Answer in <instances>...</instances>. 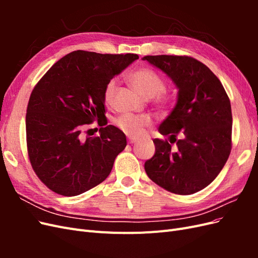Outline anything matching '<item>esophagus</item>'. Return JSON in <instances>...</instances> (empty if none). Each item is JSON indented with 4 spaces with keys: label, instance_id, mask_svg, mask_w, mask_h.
<instances>
[{
    "label": "esophagus",
    "instance_id": "34e87169",
    "mask_svg": "<svg viewBox=\"0 0 258 258\" xmlns=\"http://www.w3.org/2000/svg\"><path fill=\"white\" fill-rule=\"evenodd\" d=\"M137 142H138V139L129 138V143H130V144H134V143H137Z\"/></svg>",
    "mask_w": 258,
    "mask_h": 258
}]
</instances>
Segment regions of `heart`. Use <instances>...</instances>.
<instances>
[{
	"instance_id": "b5f03b06",
	"label": "heart",
	"mask_w": 258,
	"mask_h": 258,
	"mask_svg": "<svg viewBox=\"0 0 258 258\" xmlns=\"http://www.w3.org/2000/svg\"><path fill=\"white\" fill-rule=\"evenodd\" d=\"M129 82L132 88L141 96L143 99L155 98L156 105L161 110L166 108L171 103V98L162 90L165 89V82L161 77L155 73L153 70L148 68H140L129 75ZM117 82L115 79L108 81L104 87L103 99L106 105H110L114 98ZM116 126L118 127L123 134L129 137L138 138L141 137L146 128L150 127V119L144 117H137L132 115H122L115 120Z\"/></svg>"
}]
</instances>
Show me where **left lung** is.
Here are the masks:
<instances>
[{
	"mask_svg": "<svg viewBox=\"0 0 258 258\" xmlns=\"http://www.w3.org/2000/svg\"><path fill=\"white\" fill-rule=\"evenodd\" d=\"M142 59L165 73L177 88L176 104L158 128L169 141L153 140L155 154L145 161L146 174L173 194L197 192L214 181L229 157V98L214 73L196 59L167 54ZM178 134L182 138L176 140ZM174 142L177 147L172 149Z\"/></svg>",
	"mask_w": 258,
	"mask_h": 258,
	"instance_id": "left-lung-1",
	"label": "left lung"
}]
</instances>
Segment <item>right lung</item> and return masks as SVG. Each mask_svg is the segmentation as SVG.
<instances>
[{"label":"right lung","instance_id":"1","mask_svg":"<svg viewBox=\"0 0 258 258\" xmlns=\"http://www.w3.org/2000/svg\"><path fill=\"white\" fill-rule=\"evenodd\" d=\"M138 54L76 50L54 63L36 84L27 108L29 159L52 191L72 197L102 183L127 145L123 132L104 126L103 91ZM98 120V137H85V124Z\"/></svg>","mask_w":258,"mask_h":258}]
</instances>
